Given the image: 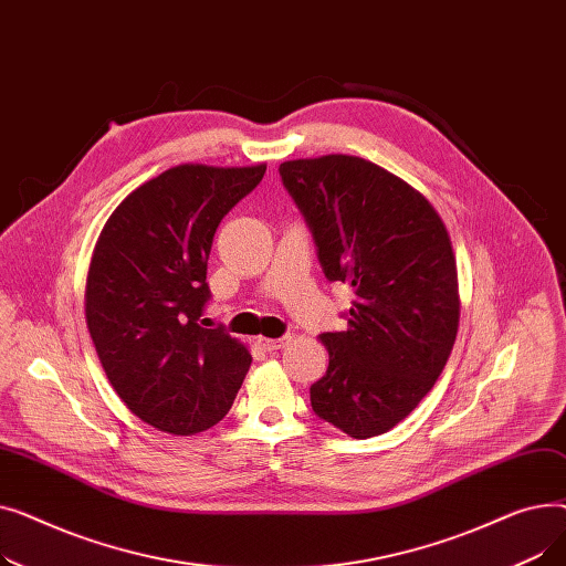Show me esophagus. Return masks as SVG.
<instances>
[{
    "label": "esophagus",
    "mask_w": 566,
    "mask_h": 566,
    "mask_svg": "<svg viewBox=\"0 0 566 566\" xmlns=\"http://www.w3.org/2000/svg\"><path fill=\"white\" fill-rule=\"evenodd\" d=\"M289 339L286 337H282V339H271V337H259L256 339V344L263 348V350H268V353H273V350H277V348H282L284 344H286Z\"/></svg>",
    "instance_id": "esophagus-1"
}]
</instances>
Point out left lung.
Here are the masks:
<instances>
[{"instance_id":"8db88e82","label":"left lung","mask_w":566,"mask_h":566,"mask_svg":"<svg viewBox=\"0 0 566 566\" xmlns=\"http://www.w3.org/2000/svg\"><path fill=\"white\" fill-rule=\"evenodd\" d=\"M323 273L353 286L344 333H323L328 371L312 408L350 438L397 427L433 388L459 331L450 233L424 195L358 156L280 165Z\"/></svg>"}]
</instances>
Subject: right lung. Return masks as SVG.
Instances as JSON below:
<instances>
[{
  "label": "right lung",
  "mask_w": 566,
  "mask_h": 566,
  "mask_svg": "<svg viewBox=\"0 0 566 566\" xmlns=\"http://www.w3.org/2000/svg\"><path fill=\"white\" fill-rule=\"evenodd\" d=\"M265 174L178 165L133 190L105 222L86 275L84 312L116 395L174 436L229 412L252 355L224 328H203L208 254L222 218Z\"/></svg>",
  "instance_id": "obj_1"
}]
</instances>
